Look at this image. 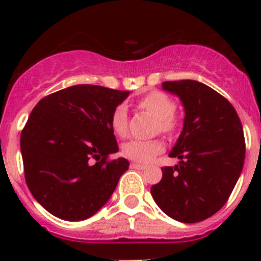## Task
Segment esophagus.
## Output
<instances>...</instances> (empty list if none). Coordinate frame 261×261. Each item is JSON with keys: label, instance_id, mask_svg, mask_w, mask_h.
Segmentation results:
<instances>
[{"label": "esophagus", "instance_id": "obj_1", "mask_svg": "<svg viewBox=\"0 0 261 261\" xmlns=\"http://www.w3.org/2000/svg\"><path fill=\"white\" fill-rule=\"evenodd\" d=\"M130 167H132V168H136V170H144L145 166H144V165H140V163L132 162V163H130Z\"/></svg>", "mask_w": 261, "mask_h": 261}]
</instances>
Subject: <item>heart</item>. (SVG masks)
<instances>
[{
    "label": "heart",
    "mask_w": 261,
    "mask_h": 261,
    "mask_svg": "<svg viewBox=\"0 0 261 261\" xmlns=\"http://www.w3.org/2000/svg\"><path fill=\"white\" fill-rule=\"evenodd\" d=\"M138 107L146 111L156 119L155 130L163 135H172L177 128V120L174 116L176 103L171 96L162 91H151L138 100ZM111 128L119 137H125L128 133V114L124 105L117 106L111 115ZM163 151V144L158 140L141 141L132 140L123 146V154L135 162L147 163Z\"/></svg>",
    "instance_id": "1"
}]
</instances>
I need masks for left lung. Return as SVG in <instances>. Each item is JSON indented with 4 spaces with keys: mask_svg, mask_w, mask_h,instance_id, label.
I'll return each mask as SVG.
<instances>
[{
    "mask_svg": "<svg viewBox=\"0 0 261 261\" xmlns=\"http://www.w3.org/2000/svg\"><path fill=\"white\" fill-rule=\"evenodd\" d=\"M162 87L180 98L184 125L162 179L151 196L168 217L184 223L204 221L229 200L242 172L246 144L231 103L206 85L192 80L167 81Z\"/></svg>",
    "mask_w": 261,
    "mask_h": 261,
    "instance_id": "obj_1",
    "label": "left lung"
}]
</instances>
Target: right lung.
<instances>
[{
  "instance_id": "add662e5",
  "label": "right lung",
  "mask_w": 261,
  "mask_h": 261,
  "mask_svg": "<svg viewBox=\"0 0 261 261\" xmlns=\"http://www.w3.org/2000/svg\"><path fill=\"white\" fill-rule=\"evenodd\" d=\"M128 95L129 91L75 85L34 107L20 133L23 168L30 192L50 214L86 220L114 193L129 162L108 159L119 151L110 120Z\"/></svg>"
}]
</instances>
